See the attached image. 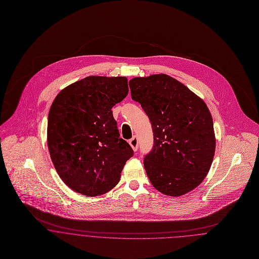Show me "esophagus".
I'll return each instance as SVG.
<instances>
[{
  "mask_svg": "<svg viewBox=\"0 0 259 259\" xmlns=\"http://www.w3.org/2000/svg\"><path fill=\"white\" fill-rule=\"evenodd\" d=\"M129 144H130V146L132 147V149H133L134 151H137L139 142H138V138H137L136 136H134L132 139L129 140Z\"/></svg>",
  "mask_w": 259,
  "mask_h": 259,
  "instance_id": "obj_1",
  "label": "esophagus"
}]
</instances>
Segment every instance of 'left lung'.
Wrapping results in <instances>:
<instances>
[{"label":"left lung","instance_id":"obj_1","mask_svg":"<svg viewBox=\"0 0 259 259\" xmlns=\"http://www.w3.org/2000/svg\"><path fill=\"white\" fill-rule=\"evenodd\" d=\"M131 97L152 125L154 145L144 157L156 190L180 197L197 188L212 163L215 139L212 118L203 100L167 74L135 77Z\"/></svg>","mask_w":259,"mask_h":259}]
</instances>
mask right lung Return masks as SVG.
I'll list each match as a JSON object with an SVG mask.
<instances>
[{
  "instance_id": "right-lung-1",
  "label": "right lung",
  "mask_w": 259,
  "mask_h": 259,
  "mask_svg": "<svg viewBox=\"0 0 259 259\" xmlns=\"http://www.w3.org/2000/svg\"><path fill=\"white\" fill-rule=\"evenodd\" d=\"M126 77L88 76L61 90L48 120V146L61 180L88 197L120 180L134 152L120 138L112 107L128 94Z\"/></svg>"
}]
</instances>
